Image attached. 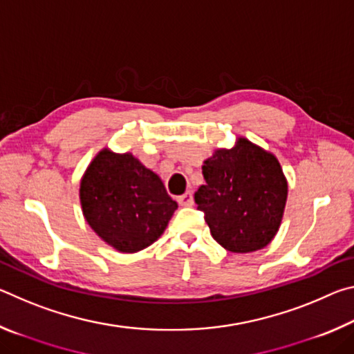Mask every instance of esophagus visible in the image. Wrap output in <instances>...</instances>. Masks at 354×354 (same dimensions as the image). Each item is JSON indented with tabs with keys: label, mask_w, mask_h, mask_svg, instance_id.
Wrapping results in <instances>:
<instances>
[{
	"label": "esophagus",
	"mask_w": 354,
	"mask_h": 354,
	"mask_svg": "<svg viewBox=\"0 0 354 354\" xmlns=\"http://www.w3.org/2000/svg\"><path fill=\"white\" fill-rule=\"evenodd\" d=\"M178 203L181 206H194V195L190 194V192H185L184 195H181L178 198Z\"/></svg>",
	"instance_id": "esophagus-1"
}]
</instances>
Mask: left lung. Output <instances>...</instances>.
Returning <instances> with one entry per match:
<instances>
[{"label":"left lung","instance_id":"1","mask_svg":"<svg viewBox=\"0 0 354 354\" xmlns=\"http://www.w3.org/2000/svg\"><path fill=\"white\" fill-rule=\"evenodd\" d=\"M206 184L195 192L212 237L232 253H251L273 241L287 201L277 156L245 137L215 149L203 164Z\"/></svg>","mask_w":354,"mask_h":354}]
</instances>
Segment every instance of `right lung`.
<instances>
[{"label":"right lung","mask_w":354,"mask_h":354,"mask_svg":"<svg viewBox=\"0 0 354 354\" xmlns=\"http://www.w3.org/2000/svg\"><path fill=\"white\" fill-rule=\"evenodd\" d=\"M80 200L88 226L120 253H137L158 241L178 207L154 171L131 153L109 148L84 171Z\"/></svg>","instance_id":"1"}]
</instances>
